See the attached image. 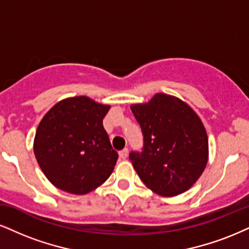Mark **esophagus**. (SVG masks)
Returning a JSON list of instances; mask_svg holds the SVG:
<instances>
[{
    "mask_svg": "<svg viewBox=\"0 0 249 249\" xmlns=\"http://www.w3.org/2000/svg\"><path fill=\"white\" fill-rule=\"evenodd\" d=\"M128 152H129V151H128V148H124V150H121V151L119 152L120 158H121V159H125V158H127V157H128Z\"/></svg>",
    "mask_w": 249,
    "mask_h": 249,
    "instance_id": "esophagus-1",
    "label": "esophagus"
}]
</instances>
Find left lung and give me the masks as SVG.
Masks as SVG:
<instances>
[{"label": "left lung", "mask_w": 249, "mask_h": 249, "mask_svg": "<svg viewBox=\"0 0 249 249\" xmlns=\"http://www.w3.org/2000/svg\"><path fill=\"white\" fill-rule=\"evenodd\" d=\"M130 108L143 133L142 152L129 155L140 179L161 196L185 193L208 162V135L201 119L185 101L165 93Z\"/></svg>", "instance_id": "8db88e82"}]
</instances>
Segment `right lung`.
Wrapping results in <instances>:
<instances>
[{
    "instance_id": "right-lung-1",
    "label": "right lung",
    "mask_w": 249,
    "mask_h": 249,
    "mask_svg": "<svg viewBox=\"0 0 249 249\" xmlns=\"http://www.w3.org/2000/svg\"><path fill=\"white\" fill-rule=\"evenodd\" d=\"M109 107L85 96L67 98L40 121L33 150L41 171L56 188L84 195L112 174L119 156L103 125Z\"/></svg>"
}]
</instances>
